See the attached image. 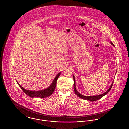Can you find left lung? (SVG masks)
Masks as SVG:
<instances>
[{
  "instance_id": "left-lung-1",
  "label": "left lung",
  "mask_w": 129,
  "mask_h": 129,
  "mask_svg": "<svg viewBox=\"0 0 129 129\" xmlns=\"http://www.w3.org/2000/svg\"><path fill=\"white\" fill-rule=\"evenodd\" d=\"M110 43L113 46H114L115 47V45H114V44L112 43L111 42H110ZM73 78H74V92L76 94V95L78 97H79L81 98L82 99H84V100H87V101H97L99 99L102 98L103 97H104V95H106L109 91L110 90L113 85V83H114V80L113 81L112 84H111V85L110 87L109 88V89L106 91V92H104V93H103L102 94H101V95H97V96H84V95H83L82 94H81L80 93H79V92H78L76 89V87H75V77H74V76L73 75Z\"/></svg>"
}]
</instances>
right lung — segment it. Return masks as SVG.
I'll return each instance as SVG.
<instances>
[{
  "label": "right lung",
  "mask_w": 129,
  "mask_h": 129,
  "mask_svg": "<svg viewBox=\"0 0 129 129\" xmlns=\"http://www.w3.org/2000/svg\"><path fill=\"white\" fill-rule=\"evenodd\" d=\"M61 72L59 73L55 76V78L53 81L52 84L50 85L47 88L41 90H39V91H32V90H29L25 89L24 88H23L22 86H21L18 82L16 81L18 85L20 87V88L23 90V91L25 92V93L28 96L30 97L31 98L33 97H40V98H45L47 97L48 96H51L54 91H55V89L56 86V81L57 79L58 78L59 76H60V74Z\"/></svg>",
  "instance_id": "1"
}]
</instances>
